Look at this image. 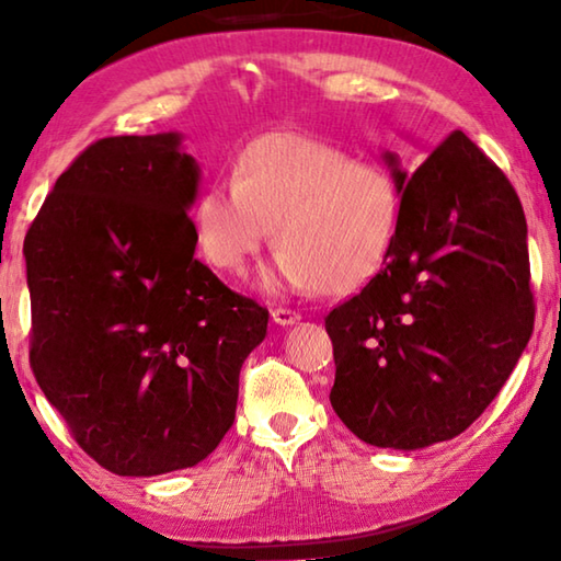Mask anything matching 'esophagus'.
I'll return each mask as SVG.
<instances>
[{
	"label": "esophagus",
	"instance_id": "obj_1",
	"mask_svg": "<svg viewBox=\"0 0 561 561\" xmlns=\"http://www.w3.org/2000/svg\"><path fill=\"white\" fill-rule=\"evenodd\" d=\"M272 319H274V324H279V327H291V324H297L301 314L299 311L287 309V307H277V309H272Z\"/></svg>",
	"mask_w": 561,
	"mask_h": 561
}]
</instances>
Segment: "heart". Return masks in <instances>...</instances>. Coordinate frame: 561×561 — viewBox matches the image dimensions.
<instances>
[{
	"instance_id": "1",
	"label": "heart",
	"mask_w": 561,
	"mask_h": 561,
	"mask_svg": "<svg viewBox=\"0 0 561 561\" xmlns=\"http://www.w3.org/2000/svg\"><path fill=\"white\" fill-rule=\"evenodd\" d=\"M401 217L391 170L301 133H267L240 150L232 183L207 185L190 225L203 257L242 274L270 240L279 252L267 289L348 294L386 260Z\"/></svg>"
}]
</instances>
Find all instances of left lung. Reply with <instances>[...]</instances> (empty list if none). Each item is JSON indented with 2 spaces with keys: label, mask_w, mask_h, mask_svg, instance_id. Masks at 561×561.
I'll return each instance as SVG.
<instances>
[{
  "label": "left lung",
  "mask_w": 561,
  "mask_h": 561,
  "mask_svg": "<svg viewBox=\"0 0 561 561\" xmlns=\"http://www.w3.org/2000/svg\"><path fill=\"white\" fill-rule=\"evenodd\" d=\"M383 270L324 319L331 405L368 445L450 440L478 421L535 327L527 222L507 175L453 130L408 175Z\"/></svg>",
  "instance_id": "8db88e82"
}]
</instances>
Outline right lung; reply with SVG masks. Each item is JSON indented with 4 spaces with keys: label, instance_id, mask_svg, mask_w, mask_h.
<instances>
[{
    "label": "right lung",
    "instance_id": "add662e5",
    "mask_svg": "<svg viewBox=\"0 0 561 561\" xmlns=\"http://www.w3.org/2000/svg\"><path fill=\"white\" fill-rule=\"evenodd\" d=\"M201 168L180 133L113 136L64 170L26 232L36 383L101 468H193L234 423L270 311L195 260Z\"/></svg>",
    "mask_w": 561,
    "mask_h": 561
}]
</instances>
